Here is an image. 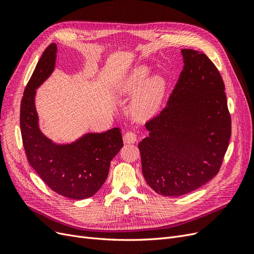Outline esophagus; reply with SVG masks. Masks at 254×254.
I'll list each match as a JSON object with an SVG mask.
<instances>
[{"instance_id": "1", "label": "esophagus", "mask_w": 254, "mask_h": 254, "mask_svg": "<svg viewBox=\"0 0 254 254\" xmlns=\"http://www.w3.org/2000/svg\"><path fill=\"white\" fill-rule=\"evenodd\" d=\"M123 139H124V143H126V144H132V143L136 142L137 136H136L135 132H133V131H127L124 134V137H123Z\"/></svg>"}]
</instances>
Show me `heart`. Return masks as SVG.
I'll list each match as a JSON object with an SVG mask.
<instances>
[{
    "label": "heart",
    "instance_id": "1",
    "mask_svg": "<svg viewBox=\"0 0 254 254\" xmlns=\"http://www.w3.org/2000/svg\"><path fill=\"white\" fill-rule=\"evenodd\" d=\"M150 68L146 65L135 67L119 87V93L126 96L137 97L131 107L132 114L137 119H148L160 109L166 91V81L160 75H155L148 80Z\"/></svg>",
    "mask_w": 254,
    "mask_h": 254
}]
</instances>
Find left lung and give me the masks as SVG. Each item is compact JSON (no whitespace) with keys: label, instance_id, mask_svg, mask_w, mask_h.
Here are the masks:
<instances>
[{"label":"left lung","instance_id":"8db88e82","mask_svg":"<svg viewBox=\"0 0 254 254\" xmlns=\"http://www.w3.org/2000/svg\"><path fill=\"white\" fill-rule=\"evenodd\" d=\"M183 70L165 108L145 124L143 176L164 196L193 191L217 175L231 136L225 84L203 53L184 49Z\"/></svg>","mask_w":254,"mask_h":254}]
</instances>
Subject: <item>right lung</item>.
I'll list each match as a JSON object with an SVG mask.
<instances>
[{"instance_id":"right-lung-1","label":"right lung","mask_w":254,"mask_h":254,"mask_svg":"<svg viewBox=\"0 0 254 254\" xmlns=\"http://www.w3.org/2000/svg\"><path fill=\"white\" fill-rule=\"evenodd\" d=\"M56 53L55 43L45 49L26 84L20 112L22 141L30 166L50 189L67 198L86 199L102 188L111 160L124 144L118 127L86 133L67 144L54 143L42 133L35 106L36 89L53 73Z\"/></svg>"}]
</instances>
